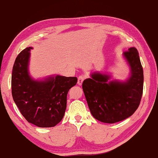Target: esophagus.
<instances>
[{
    "instance_id": "34e87169",
    "label": "esophagus",
    "mask_w": 158,
    "mask_h": 158,
    "mask_svg": "<svg viewBox=\"0 0 158 158\" xmlns=\"http://www.w3.org/2000/svg\"><path fill=\"white\" fill-rule=\"evenodd\" d=\"M84 79H85V77L83 76V75L79 76L78 77V82H77V83H78V84L79 85H81L82 84V83H83V81H84Z\"/></svg>"
}]
</instances>
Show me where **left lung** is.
I'll return each instance as SVG.
<instances>
[{
  "instance_id": "1",
  "label": "left lung",
  "mask_w": 158,
  "mask_h": 158,
  "mask_svg": "<svg viewBox=\"0 0 158 158\" xmlns=\"http://www.w3.org/2000/svg\"><path fill=\"white\" fill-rule=\"evenodd\" d=\"M123 56L131 71L126 81H109L110 75L96 72L82 84L90 113L106 123H114L132 116L142 97L143 72L138 51L131 47Z\"/></svg>"
}]
</instances>
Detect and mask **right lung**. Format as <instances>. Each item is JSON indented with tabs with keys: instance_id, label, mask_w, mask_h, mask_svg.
I'll list each match as a JSON object with an SVG mask.
<instances>
[{
	"instance_id": "obj_1",
	"label": "right lung",
	"mask_w": 158,
	"mask_h": 158,
	"mask_svg": "<svg viewBox=\"0 0 158 158\" xmlns=\"http://www.w3.org/2000/svg\"><path fill=\"white\" fill-rule=\"evenodd\" d=\"M32 49L26 48L16 58L12 74L13 100L28 123L40 127H54L63 119L67 95L77 78L56 75L34 80L28 73Z\"/></svg>"
}]
</instances>
